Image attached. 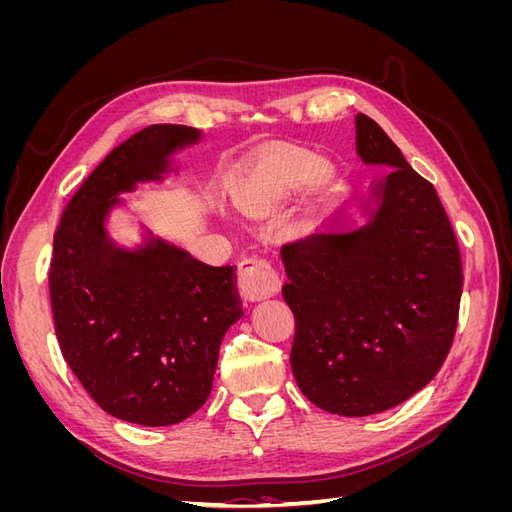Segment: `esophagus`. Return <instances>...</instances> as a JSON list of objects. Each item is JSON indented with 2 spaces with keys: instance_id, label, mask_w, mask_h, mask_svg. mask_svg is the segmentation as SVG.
I'll return each instance as SVG.
<instances>
[{
  "instance_id": "obj_1",
  "label": "esophagus",
  "mask_w": 512,
  "mask_h": 512,
  "mask_svg": "<svg viewBox=\"0 0 512 512\" xmlns=\"http://www.w3.org/2000/svg\"><path fill=\"white\" fill-rule=\"evenodd\" d=\"M237 288L247 301L267 299L280 290V275L267 258L247 256L237 267Z\"/></svg>"
}]
</instances>
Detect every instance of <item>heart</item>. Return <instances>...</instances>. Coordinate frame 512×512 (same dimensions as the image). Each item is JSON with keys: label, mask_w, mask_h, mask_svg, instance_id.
Returning a JSON list of instances; mask_svg holds the SVG:
<instances>
[{"label": "heart", "mask_w": 512, "mask_h": 512, "mask_svg": "<svg viewBox=\"0 0 512 512\" xmlns=\"http://www.w3.org/2000/svg\"><path fill=\"white\" fill-rule=\"evenodd\" d=\"M320 173V162L314 156L286 153L258 164L230 190L237 209L250 215H267L280 207L286 198L303 190Z\"/></svg>", "instance_id": "obj_1"}]
</instances>
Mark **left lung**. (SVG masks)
I'll return each mask as SVG.
<instances>
[{"label":"left lung","instance_id":"obj_1","mask_svg":"<svg viewBox=\"0 0 512 512\" xmlns=\"http://www.w3.org/2000/svg\"><path fill=\"white\" fill-rule=\"evenodd\" d=\"M356 153L389 173L361 224L331 222L282 245L301 393L339 416L399 406L453 346L461 254L438 192L374 119H354Z\"/></svg>","mask_w":512,"mask_h":512}]
</instances>
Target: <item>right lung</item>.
<instances>
[{
  "mask_svg": "<svg viewBox=\"0 0 512 512\" xmlns=\"http://www.w3.org/2000/svg\"><path fill=\"white\" fill-rule=\"evenodd\" d=\"M200 132L158 123L117 145L61 215L49 294L66 363L96 404L121 421L166 427L205 404L226 331L243 309L235 267H211L149 239L123 250L104 218L136 181L160 179Z\"/></svg>",
  "mask_w": 512,
  "mask_h": 512,
  "instance_id": "1",
  "label": "right lung"
}]
</instances>
